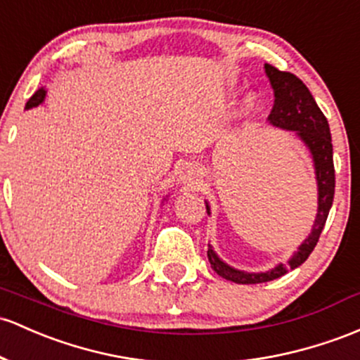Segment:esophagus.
<instances>
[{
    "instance_id": "esophagus-1",
    "label": "esophagus",
    "mask_w": 360,
    "mask_h": 360,
    "mask_svg": "<svg viewBox=\"0 0 360 360\" xmlns=\"http://www.w3.org/2000/svg\"><path fill=\"white\" fill-rule=\"evenodd\" d=\"M179 181L183 184H188V186L198 183V171H196L195 165H193V164H183V165H181V167H179Z\"/></svg>"
}]
</instances>
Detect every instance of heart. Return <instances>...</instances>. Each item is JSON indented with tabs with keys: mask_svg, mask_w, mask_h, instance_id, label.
Wrapping results in <instances>:
<instances>
[{
	"mask_svg": "<svg viewBox=\"0 0 360 360\" xmlns=\"http://www.w3.org/2000/svg\"><path fill=\"white\" fill-rule=\"evenodd\" d=\"M252 104H255V101H252V97H248V98H246V108H252Z\"/></svg>",
	"mask_w": 360,
	"mask_h": 360,
	"instance_id": "heart-1",
	"label": "heart"
}]
</instances>
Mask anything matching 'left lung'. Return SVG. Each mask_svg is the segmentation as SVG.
I'll return each instance as SVG.
<instances>
[{"instance_id":"8db88e82","label":"left lung","mask_w":360,"mask_h":360,"mask_svg":"<svg viewBox=\"0 0 360 360\" xmlns=\"http://www.w3.org/2000/svg\"><path fill=\"white\" fill-rule=\"evenodd\" d=\"M264 71L274 89L275 102L271 108L268 122L276 128L295 131V135L302 140L307 150L313 155L316 183H318V213L311 234L304 239L299 250L287 263L276 264L275 268L259 274H250V271L238 270L229 266L217 256V252L208 246V262L212 268L225 280L234 283H263L285 275L289 270L301 266L309 258V255L318 244L323 227H325L328 213L333 205L335 196V167H333V145H331L330 126L325 114L316 104L314 97L311 96L309 89L299 80L295 75L289 71H280L275 66L264 65ZM207 203V201H205ZM207 212L210 215V207L207 203Z\"/></svg>"}]
</instances>
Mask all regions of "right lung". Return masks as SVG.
<instances>
[{
    "label": "right lung",
    "mask_w": 360,
    "mask_h": 360,
    "mask_svg": "<svg viewBox=\"0 0 360 360\" xmlns=\"http://www.w3.org/2000/svg\"><path fill=\"white\" fill-rule=\"evenodd\" d=\"M44 98H46V90H44V89H39L37 92H35L34 96L29 98V102H27L25 109H32V108H37L39 104H42V102H44Z\"/></svg>",
    "instance_id": "1"
}]
</instances>
